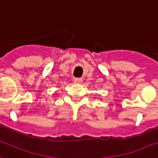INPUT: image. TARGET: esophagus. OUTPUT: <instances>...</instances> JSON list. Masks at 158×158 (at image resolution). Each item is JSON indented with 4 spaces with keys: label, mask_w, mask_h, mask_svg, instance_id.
<instances>
[{
    "label": "esophagus",
    "mask_w": 158,
    "mask_h": 158,
    "mask_svg": "<svg viewBox=\"0 0 158 158\" xmlns=\"http://www.w3.org/2000/svg\"><path fill=\"white\" fill-rule=\"evenodd\" d=\"M74 81L75 84H81L82 81H83V79H82L81 78H75V79H74Z\"/></svg>",
    "instance_id": "1"
}]
</instances>
